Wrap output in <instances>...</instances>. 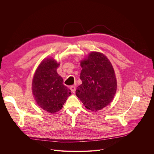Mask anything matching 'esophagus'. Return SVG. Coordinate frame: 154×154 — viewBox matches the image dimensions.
I'll return each mask as SVG.
<instances>
[{"instance_id":"1","label":"esophagus","mask_w":154,"mask_h":154,"mask_svg":"<svg viewBox=\"0 0 154 154\" xmlns=\"http://www.w3.org/2000/svg\"><path fill=\"white\" fill-rule=\"evenodd\" d=\"M70 89H71V91H72V93H75V92H76V87L74 86V85H73V86H71V87H70Z\"/></svg>"}]
</instances>
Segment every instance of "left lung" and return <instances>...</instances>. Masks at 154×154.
Wrapping results in <instances>:
<instances>
[{
    "mask_svg": "<svg viewBox=\"0 0 154 154\" xmlns=\"http://www.w3.org/2000/svg\"><path fill=\"white\" fill-rule=\"evenodd\" d=\"M82 69L76 94L88 110L98 111L110 105L117 91V80L112 65L106 56L92 51L80 61Z\"/></svg>",
    "mask_w": 154,
    "mask_h": 154,
    "instance_id": "obj_1",
    "label": "left lung"
}]
</instances>
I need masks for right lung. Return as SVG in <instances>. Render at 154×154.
<instances>
[{
	"instance_id": "add662e5",
	"label": "right lung",
	"mask_w": 154,
	"mask_h": 154,
	"mask_svg": "<svg viewBox=\"0 0 154 154\" xmlns=\"http://www.w3.org/2000/svg\"><path fill=\"white\" fill-rule=\"evenodd\" d=\"M60 62L53 57L44 58L37 67L32 80V93L41 109L51 114L61 110L71 90L63 84V80L57 72Z\"/></svg>"
}]
</instances>
